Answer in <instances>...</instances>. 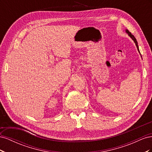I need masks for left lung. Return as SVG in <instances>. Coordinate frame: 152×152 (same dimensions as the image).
<instances>
[{"instance_id": "1", "label": "left lung", "mask_w": 152, "mask_h": 152, "mask_svg": "<svg viewBox=\"0 0 152 152\" xmlns=\"http://www.w3.org/2000/svg\"><path fill=\"white\" fill-rule=\"evenodd\" d=\"M126 32H127V33L128 34V35L131 37V38L133 40H134V43H135V44H136V47H137V50H138V51L140 52L139 48H138V45H137V40H136V38L134 37V36L131 33V32H130L128 30H126Z\"/></svg>"}]
</instances>
